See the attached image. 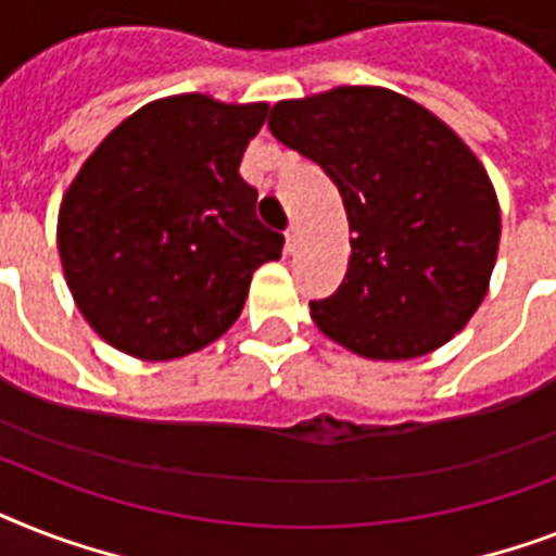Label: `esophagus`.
<instances>
[{
    "instance_id": "1",
    "label": "esophagus",
    "mask_w": 556,
    "mask_h": 556,
    "mask_svg": "<svg viewBox=\"0 0 556 556\" xmlns=\"http://www.w3.org/2000/svg\"><path fill=\"white\" fill-rule=\"evenodd\" d=\"M296 244H300V230H296V225H291L286 230V251L294 253Z\"/></svg>"
}]
</instances>
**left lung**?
I'll return each mask as SVG.
<instances>
[{
  "mask_svg": "<svg viewBox=\"0 0 556 556\" xmlns=\"http://www.w3.org/2000/svg\"><path fill=\"white\" fill-rule=\"evenodd\" d=\"M268 129L338 185L355 233L340 288L312 303L323 334L371 361H406L465 329L502 230L491 178L465 141L378 86L282 100Z\"/></svg>",
  "mask_w": 556,
  "mask_h": 556,
  "instance_id": "8db88e82",
  "label": "left lung"
}]
</instances>
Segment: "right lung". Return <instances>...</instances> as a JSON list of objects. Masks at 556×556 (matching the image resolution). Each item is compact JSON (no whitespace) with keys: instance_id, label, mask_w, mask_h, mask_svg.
<instances>
[{"instance_id":"add662e5","label":"right lung","mask_w":556,"mask_h":556,"mask_svg":"<svg viewBox=\"0 0 556 556\" xmlns=\"http://www.w3.org/2000/svg\"><path fill=\"white\" fill-rule=\"evenodd\" d=\"M265 117V103L155 100L83 164L56 248L74 303L106 343L173 361L233 326L253 270L286 242L256 218V190L239 176Z\"/></svg>"}]
</instances>
